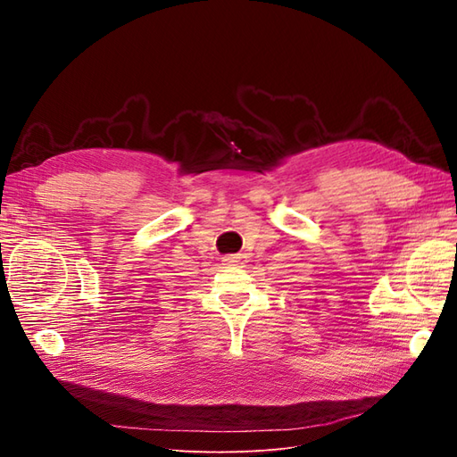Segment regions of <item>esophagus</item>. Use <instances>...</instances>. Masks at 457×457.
Listing matches in <instances>:
<instances>
[{"label": "esophagus", "mask_w": 457, "mask_h": 457, "mask_svg": "<svg viewBox=\"0 0 457 457\" xmlns=\"http://www.w3.org/2000/svg\"><path fill=\"white\" fill-rule=\"evenodd\" d=\"M245 259L247 257L244 253H230V255L223 257V262H225V265H228V267H244L245 262H247Z\"/></svg>", "instance_id": "esophagus-1"}]
</instances>
